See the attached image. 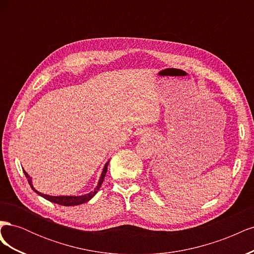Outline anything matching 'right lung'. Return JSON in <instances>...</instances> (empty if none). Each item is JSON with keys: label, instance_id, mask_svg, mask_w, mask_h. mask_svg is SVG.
<instances>
[{"label": "right lung", "instance_id": "obj_1", "mask_svg": "<svg viewBox=\"0 0 254 254\" xmlns=\"http://www.w3.org/2000/svg\"><path fill=\"white\" fill-rule=\"evenodd\" d=\"M108 164H109V162L106 163L104 170H103V173H102V176H101V179H99L98 184H97V187L95 188V190L93 191H91V193L82 195V196H50V195H44L42 193H39V191L34 189L33 184H32V180H30V177L28 176V174L24 170H23V172H24V174H25V177L27 178V181L29 183L30 188H32L37 194H39L40 196H42L43 198L47 199V200L52 201L54 203H58V204L65 205V206H71V205H78V204H82L84 202H88L90 199L97 193V190H99V188H101V186L104 182L105 176H106V173H107V168H108Z\"/></svg>", "mask_w": 254, "mask_h": 254}]
</instances>
